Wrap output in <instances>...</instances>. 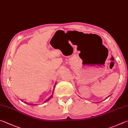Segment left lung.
<instances>
[{
    "instance_id": "left-lung-1",
    "label": "left lung",
    "mask_w": 128,
    "mask_h": 128,
    "mask_svg": "<svg viewBox=\"0 0 128 128\" xmlns=\"http://www.w3.org/2000/svg\"><path fill=\"white\" fill-rule=\"evenodd\" d=\"M108 97H109V96H108ZM108 97H107V98H108Z\"/></svg>"
}]
</instances>
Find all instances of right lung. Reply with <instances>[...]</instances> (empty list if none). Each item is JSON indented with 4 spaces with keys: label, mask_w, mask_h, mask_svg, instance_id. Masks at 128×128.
I'll return each mask as SVG.
<instances>
[{
    "label": "right lung",
    "mask_w": 128,
    "mask_h": 128,
    "mask_svg": "<svg viewBox=\"0 0 128 128\" xmlns=\"http://www.w3.org/2000/svg\"><path fill=\"white\" fill-rule=\"evenodd\" d=\"M53 94L52 95H51V96H50V97H49V98H48V99H47L46 100V101H45L44 102H47V101H48V100H50V99H51V98H52L53 97ZM24 103H25V104H28V102H24Z\"/></svg>",
    "instance_id": "obj_1"
}]
</instances>
